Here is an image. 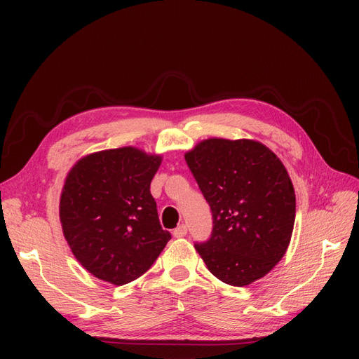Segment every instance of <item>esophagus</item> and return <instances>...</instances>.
Masks as SVG:
<instances>
[{
    "mask_svg": "<svg viewBox=\"0 0 359 359\" xmlns=\"http://www.w3.org/2000/svg\"><path fill=\"white\" fill-rule=\"evenodd\" d=\"M186 235H187V226L186 224H180L178 227L173 229V236H175V238H182Z\"/></svg>",
    "mask_w": 359,
    "mask_h": 359,
    "instance_id": "34e87169",
    "label": "esophagus"
}]
</instances>
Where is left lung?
<instances>
[{
    "label": "left lung",
    "instance_id": "obj_1",
    "mask_svg": "<svg viewBox=\"0 0 359 359\" xmlns=\"http://www.w3.org/2000/svg\"><path fill=\"white\" fill-rule=\"evenodd\" d=\"M212 212V232L194 248L223 283L247 286L285 256L295 191L280 158L248 139H206L186 154Z\"/></svg>",
    "mask_w": 359,
    "mask_h": 359
}]
</instances>
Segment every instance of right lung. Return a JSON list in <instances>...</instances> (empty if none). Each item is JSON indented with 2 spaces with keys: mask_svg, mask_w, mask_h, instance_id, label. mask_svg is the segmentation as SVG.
<instances>
[{
  "mask_svg": "<svg viewBox=\"0 0 359 359\" xmlns=\"http://www.w3.org/2000/svg\"><path fill=\"white\" fill-rule=\"evenodd\" d=\"M161 163L133 147L81 158L60 201L64 236L82 266L121 286L151 268L170 240L149 186Z\"/></svg>",
  "mask_w": 359,
  "mask_h": 359,
  "instance_id": "right-lung-1",
  "label": "right lung"
}]
</instances>
